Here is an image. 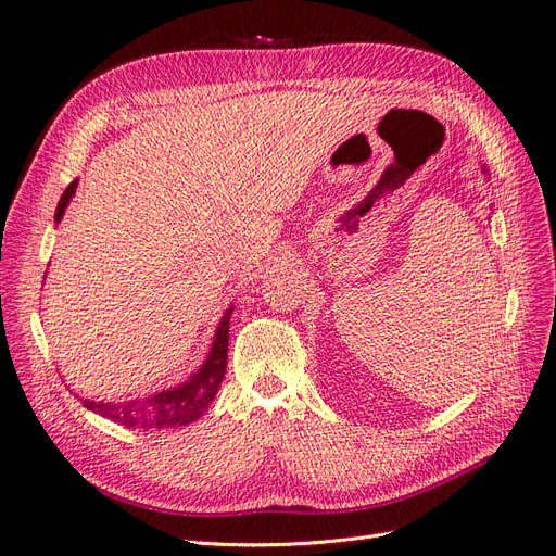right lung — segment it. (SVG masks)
<instances>
[{
    "instance_id": "add662e5",
    "label": "right lung",
    "mask_w": 556,
    "mask_h": 556,
    "mask_svg": "<svg viewBox=\"0 0 556 556\" xmlns=\"http://www.w3.org/2000/svg\"><path fill=\"white\" fill-rule=\"evenodd\" d=\"M78 188V178L70 182V188L60 197V204L55 211V223L62 220L64 208L70 206V199L74 197ZM233 306H229L220 319V325L215 329L213 345L208 350L206 362L197 368V374L190 376L172 390H162L148 399L113 403V401H83V406L88 410L102 415L111 422L137 427V429H169V427H182L190 425L194 419L204 415L215 399L220 382L225 378L227 368V345H229V319H231Z\"/></svg>"
}]
</instances>
